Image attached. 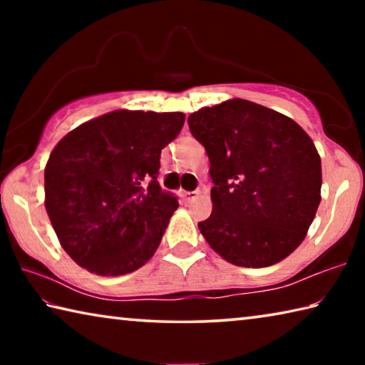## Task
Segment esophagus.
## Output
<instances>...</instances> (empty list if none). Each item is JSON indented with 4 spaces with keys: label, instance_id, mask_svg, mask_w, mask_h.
<instances>
[{
    "label": "esophagus",
    "instance_id": "esophagus-1",
    "mask_svg": "<svg viewBox=\"0 0 365 365\" xmlns=\"http://www.w3.org/2000/svg\"><path fill=\"white\" fill-rule=\"evenodd\" d=\"M197 195H200V191H197V190H195V191H183L182 197H183L185 202H190L191 200H195Z\"/></svg>",
    "mask_w": 365,
    "mask_h": 365
}]
</instances>
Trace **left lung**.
Returning a JSON list of instances; mask_svg holds the SVG:
<instances>
[{
	"label": "left lung",
	"instance_id": "obj_1",
	"mask_svg": "<svg viewBox=\"0 0 365 365\" xmlns=\"http://www.w3.org/2000/svg\"><path fill=\"white\" fill-rule=\"evenodd\" d=\"M214 182L212 212L197 224L209 246L238 267H269L298 248L316 217L322 165L293 119L228 100L188 117Z\"/></svg>",
	"mask_w": 365,
	"mask_h": 365
}]
</instances>
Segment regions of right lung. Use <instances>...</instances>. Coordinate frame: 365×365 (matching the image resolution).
I'll use <instances>...</instances> for the list:
<instances>
[{
  "label": "right lung",
  "instance_id": "add662e5",
  "mask_svg": "<svg viewBox=\"0 0 365 365\" xmlns=\"http://www.w3.org/2000/svg\"><path fill=\"white\" fill-rule=\"evenodd\" d=\"M183 113L119 109L73 128L45 168V207L64 251L80 267L117 277L156 252L177 197L163 191L160 150Z\"/></svg>",
  "mask_w": 365,
  "mask_h": 365
}]
</instances>
